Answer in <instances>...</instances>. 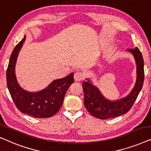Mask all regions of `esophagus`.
Returning <instances> with one entry per match:
<instances>
[{
	"label": "esophagus",
	"instance_id": "1",
	"mask_svg": "<svg viewBox=\"0 0 151 151\" xmlns=\"http://www.w3.org/2000/svg\"><path fill=\"white\" fill-rule=\"evenodd\" d=\"M74 79H75L76 81H81V80L83 79L84 76H83V74L81 72L77 71L75 73H74Z\"/></svg>",
	"mask_w": 151,
	"mask_h": 151
}]
</instances>
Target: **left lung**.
Here are the masks:
<instances>
[{"label": "left lung", "mask_w": 151, "mask_h": 151, "mask_svg": "<svg viewBox=\"0 0 151 151\" xmlns=\"http://www.w3.org/2000/svg\"><path fill=\"white\" fill-rule=\"evenodd\" d=\"M127 51L133 56L137 68L135 85L127 96L120 99L111 101L102 94L99 88L94 85L90 79H86L87 81L83 83L84 106L94 117L106 119L124 114L132 108L141 91L144 79L143 57L138 47L128 49Z\"/></svg>", "instance_id": "1"}]
</instances>
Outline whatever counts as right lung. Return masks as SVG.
Instances as JSON below:
<instances>
[{
  "label": "right lung",
  "mask_w": 151,
  "mask_h": 151,
  "mask_svg": "<svg viewBox=\"0 0 151 151\" xmlns=\"http://www.w3.org/2000/svg\"><path fill=\"white\" fill-rule=\"evenodd\" d=\"M25 35L16 45L10 57L6 73L8 90L16 106L23 113L36 118H48L55 115L63 104L65 92L74 83V73L52 81L47 87L37 92L27 91L17 81L15 66Z\"/></svg>",
  "instance_id": "add662e5"
}]
</instances>
